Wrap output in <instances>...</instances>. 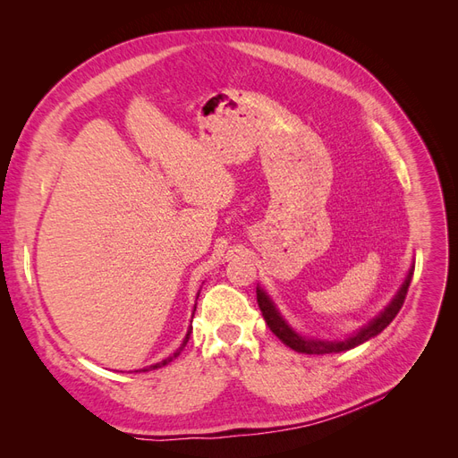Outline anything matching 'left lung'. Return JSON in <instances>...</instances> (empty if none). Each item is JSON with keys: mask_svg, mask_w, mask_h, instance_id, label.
<instances>
[{"mask_svg": "<svg viewBox=\"0 0 458 458\" xmlns=\"http://www.w3.org/2000/svg\"><path fill=\"white\" fill-rule=\"evenodd\" d=\"M412 271H414V266H411L403 284H401V288L397 290V294L392 298V301L387 303V306L377 317H374L372 321H369V325L361 327L357 332H353V335L345 336L342 340H321V338H308V336L300 335L296 328H293V325H288V321L281 315V311L276 310L271 296L261 286L256 288L258 306H259L261 315H263V318H266V323L271 328L273 335L283 344H286L288 348H293L294 352L308 353V355L348 352V350L357 348V345L365 344L367 340L374 338L377 335H380V332L394 321L399 310L403 308L407 290H409V284L412 279Z\"/></svg>", "mask_w": 458, "mask_h": 458, "instance_id": "1", "label": "left lung"}]
</instances>
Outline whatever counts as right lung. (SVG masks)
<instances>
[{
	"label": "right lung",
	"instance_id": "1",
	"mask_svg": "<svg viewBox=\"0 0 458 458\" xmlns=\"http://www.w3.org/2000/svg\"><path fill=\"white\" fill-rule=\"evenodd\" d=\"M200 294V293H199ZM199 294H197V298H199ZM195 311H197V303H195V310H192V315H195ZM191 332H192V327H189L187 328V335H185V338H183V342H182V345H179V348H177V352L174 353V355H170V357H165L164 359V361H160V363H155V365H150V367H145V369H141L140 372H147V370H155V369H160V367H164V365H168L170 361H174V359L179 355V353H182L183 352V348H185V345H187V342H189V336H191ZM137 372V370H135Z\"/></svg>",
	"mask_w": 458,
	"mask_h": 458
}]
</instances>
